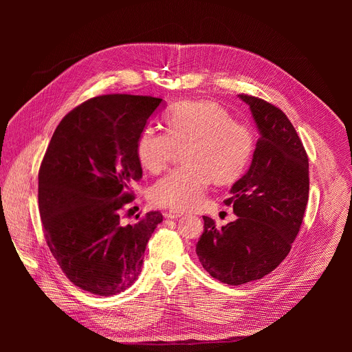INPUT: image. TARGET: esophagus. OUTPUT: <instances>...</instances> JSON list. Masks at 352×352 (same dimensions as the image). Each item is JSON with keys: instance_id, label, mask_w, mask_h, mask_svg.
Segmentation results:
<instances>
[{"instance_id": "obj_1", "label": "esophagus", "mask_w": 352, "mask_h": 352, "mask_svg": "<svg viewBox=\"0 0 352 352\" xmlns=\"http://www.w3.org/2000/svg\"><path fill=\"white\" fill-rule=\"evenodd\" d=\"M164 216H166L167 219H179V217H184V216H185V213H182V212H177V210H170V212H166V213H164Z\"/></svg>"}]
</instances>
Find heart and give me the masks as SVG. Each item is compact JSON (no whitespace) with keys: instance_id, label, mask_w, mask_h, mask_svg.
Segmentation results:
<instances>
[{"instance_id":"heart-1","label":"heart","mask_w":352,"mask_h":352,"mask_svg":"<svg viewBox=\"0 0 352 352\" xmlns=\"http://www.w3.org/2000/svg\"><path fill=\"white\" fill-rule=\"evenodd\" d=\"M166 131L146 126L136 140V157L148 173L167 167L177 147L186 163L150 189L157 208L190 212L205 204L212 178L238 179L254 153V133L245 122L213 102H182L166 113Z\"/></svg>"}]
</instances>
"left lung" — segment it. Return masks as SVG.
I'll return each mask as SVG.
<instances>
[{
	"mask_svg": "<svg viewBox=\"0 0 352 352\" xmlns=\"http://www.w3.org/2000/svg\"><path fill=\"white\" fill-rule=\"evenodd\" d=\"M238 97L249 106L261 136L250 167L224 200L236 219L219 228L204 216L196 243L204 269L228 285L259 280L287 258L309 195L308 156L287 116L262 98Z\"/></svg>",
	"mask_w": 352,
	"mask_h": 352,
	"instance_id": "8db88e82",
	"label": "left lung"
}]
</instances>
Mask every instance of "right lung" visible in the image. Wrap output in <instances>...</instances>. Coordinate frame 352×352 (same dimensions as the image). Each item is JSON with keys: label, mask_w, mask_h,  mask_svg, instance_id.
Masks as SVG:
<instances>
[{"label": "right lung", "mask_w": 352, "mask_h": 352, "mask_svg": "<svg viewBox=\"0 0 352 352\" xmlns=\"http://www.w3.org/2000/svg\"><path fill=\"white\" fill-rule=\"evenodd\" d=\"M163 98L106 94L87 100L57 126L38 171L45 242L79 288L111 296L139 277L146 245L163 221L148 212L124 224L121 209L142 178L136 140Z\"/></svg>", "instance_id": "obj_1"}]
</instances>
